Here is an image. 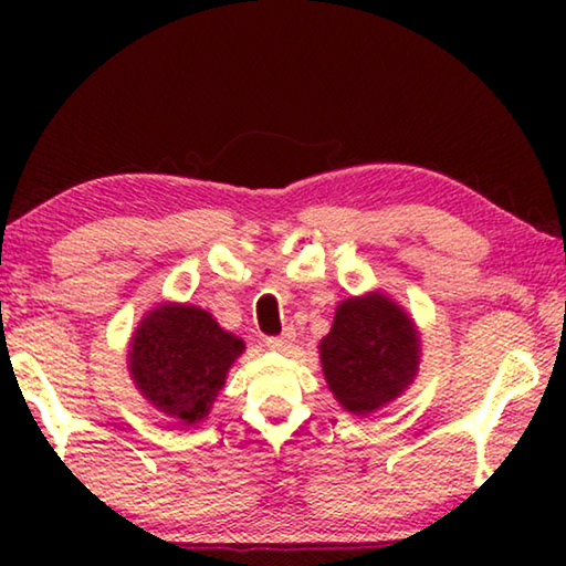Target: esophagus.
Masks as SVG:
<instances>
[{
	"instance_id": "obj_1",
	"label": "esophagus",
	"mask_w": 566,
	"mask_h": 566,
	"mask_svg": "<svg viewBox=\"0 0 566 566\" xmlns=\"http://www.w3.org/2000/svg\"><path fill=\"white\" fill-rule=\"evenodd\" d=\"M294 337H296V334L292 329H286L282 337H270V339H266V347H270L272 352H286L294 344Z\"/></svg>"
}]
</instances>
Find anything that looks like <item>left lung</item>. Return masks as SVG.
Listing matches in <instances>:
<instances>
[{"label": "left lung", "mask_w": 566, "mask_h": 566, "mask_svg": "<svg viewBox=\"0 0 566 566\" xmlns=\"http://www.w3.org/2000/svg\"><path fill=\"white\" fill-rule=\"evenodd\" d=\"M324 379L349 415L367 417L415 385L421 334L415 319L385 292H364L337 304L319 342Z\"/></svg>", "instance_id": "8db88e82"}]
</instances>
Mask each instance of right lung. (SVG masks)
Listing matches in <instances>:
<instances>
[{"mask_svg": "<svg viewBox=\"0 0 566 566\" xmlns=\"http://www.w3.org/2000/svg\"><path fill=\"white\" fill-rule=\"evenodd\" d=\"M244 339L219 327L202 306L159 302L132 332L127 369L151 407L177 424L205 421Z\"/></svg>", "mask_w": 566, "mask_h": 566, "instance_id": "add662e5", "label": "right lung"}]
</instances>
